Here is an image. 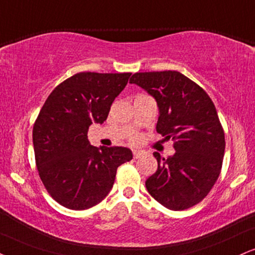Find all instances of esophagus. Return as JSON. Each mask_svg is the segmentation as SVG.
<instances>
[{
	"label": "esophagus",
	"mask_w": 255,
	"mask_h": 255,
	"mask_svg": "<svg viewBox=\"0 0 255 255\" xmlns=\"http://www.w3.org/2000/svg\"><path fill=\"white\" fill-rule=\"evenodd\" d=\"M147 152L145 151H139V149H136V151L133 152V158L134 159H139L141 157H143V155H146Z\"/></svg>",
	"instance_id": "34e87169"
}]
</instances>
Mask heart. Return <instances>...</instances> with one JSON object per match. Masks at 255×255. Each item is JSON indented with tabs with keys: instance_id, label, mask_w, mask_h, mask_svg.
<instances>
[{
	"instance_id": "obj_1",
	"label": "heart",
	"mask_w": 255,
	"mask_h": 255,
	"mask_svg": "<svg viewBox=\"0 0 255 255\" xmlns=\"http://www.w3.org/2000/svg\"><path fill=\"white\" fill-rule=\"evenodd\" d=\"M136 139H137L136 136H133V137H131V141H136Z\"/></svg>"
}]
</instances>
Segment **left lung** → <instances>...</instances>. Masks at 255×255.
Listing matches in <instances>:
<instances>
[{
    "mask_svg": "<svg viewBox=\"0 0 255 255\" xmlns=\"http://www.w3.org/2000/svg\"><path fill=\"white\" fill-rule=\"evenodd\" d=\"M129 83L152 95L159 107L157 131L173 140L176 153L158 152V170L146 180L155 201L171 210H185L203 201L222 168L225 130L213 101L194 81L178 71L136 72Z\"/></svg>",
    "mask_w": 255,
    "mask_h": 255,
    "instance_id": "left-lung-1",
    "label": "left lung"
}]
</instances>
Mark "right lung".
Instances as JSON below:
<instances>
[{
	"label": "right lung",
	"mask_w": 255,
	"mask_h": 255,
	"mask_svg": "<svg viewBox=\"0 0 255 255\" xmlns=\"http://www.w3.org/2000/svg\"><path fill=\"white\" fill-rule=\"evenodd\" d=\"M131 73L79 72L50 94L33 126L39 177L54 201L85 210L106 198L120 165L133 158L126 147H96L88 140L93 122L103 124Z\"/></svg>",
	"instance_id": "obj_1"
}]
</instances>
